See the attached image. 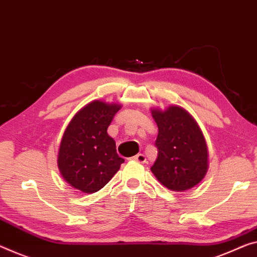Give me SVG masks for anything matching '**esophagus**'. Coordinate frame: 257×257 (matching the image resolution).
<instances>
[{
  "mask_svg": "<svg viewBox=\"0 0 257 257\" xmlns=\"http://www.w3.org/2000/svg\"><path fill=\"white\" fill-rule=\"evenodd\" d=\"M133 160L139 162V163H145L146 162V156L144 155V154H138V155L133 156Z\"/></svg>",
  "mask_w": 257,
  "mask_h": 257,
  "instance_id": "34e87169",
  "label": "esophagus"
}]
</instances>
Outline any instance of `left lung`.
Here are the masks:
<instances>
[{
	"instance_id": "left-lung-1",
	"label": "left lung",
	"mask_w": 257,
	"mask_h": 257,
	"mask_svg": "<svg viewBox=\"0 0 257 257\" xmlns=\"http://www.w3.org/2000/svg\"><path fill=\"white\" fill-rule=\"evenodd\" d=\"M152 113L159 126L155 141L157 159L152 172L171 191L194 187L208 170L207 145L200 127L178 105H171L164 111L155 109Z\"/></svg>"
}]
</instances>
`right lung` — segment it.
I'll list each match as a JSON object with an SVG mask.
<instances>
[{
  "mask_svg": "<svg viewBox=\"0 0 257 257\" xmlns=\"http://www.w3.org/2000/svg\"><path fill=\"white\" fill-rule=\"evenodd\" d=\"M120 105L93 101L76 113L66 127L58 152V168L71 186L95 193L109 183L124 160L106 133Z\"/></svg>",
  "mask_w": 257,
  "mask_h": 257,
  "instance_id": "obj_1",
  "label": "right lung"
}]
</instances>
